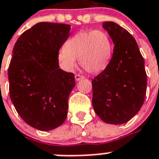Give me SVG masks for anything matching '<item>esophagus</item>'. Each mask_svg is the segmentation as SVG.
<instances>
[{
    "mask_svg": "<svg viewBox=\"0 0 159 159\" xmlns=\"http://www.w3.org/2000/svg\"><path fill=\"white\" fill-rule=\"evenodd\" d=\"M84 77L82 75H79V74H77V75H75V79L76 81H80V80L83 79Z\"/></svg>",
    "mask_w": 159,
    "mask_h": 159,
    "instance_id": "1",
    "label": "esophagus"
}]
</instances>
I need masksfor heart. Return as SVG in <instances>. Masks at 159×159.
<instances>
[{"instance_id": "b5f03b06", "label": "heart", "mask_w": 159, "mask_h": 159, "mask_svg": "<svg viewBox=\"0 0 159 159\" xmlns=\"http://www.w3.org/2000/svg\"><path fill=\"white\" fill-rule=\"evenodd\" d=\"M113 54V43L109 34L103 30L81 31L65 42L59 51L58 60L67 71L80 65L91 73H100L109 64Z\"/></svg>"}]
</instances>
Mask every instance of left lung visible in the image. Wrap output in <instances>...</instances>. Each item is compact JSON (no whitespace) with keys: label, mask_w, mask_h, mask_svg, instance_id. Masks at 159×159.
Returning <instances> with one entry per match:
<instances>
[{"label":"left lung","mask_w":159,"mask_h":159,"mask_svg":"<svg viewBox=\"0 0 159 159\" xmlns=\"http://www.w3.org/2000/svg\"><path fill=\"white\" fill-rule=\"evenodd\" d=\"M102 27L114 44L109 64L92 80V105L104 122L123 124L140 111L146 94L144 61L135 38L113 22Z\"/></svg>","instance_id":"1"}]
</instances>
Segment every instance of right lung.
Wrapping results in <instances>:
<instances>
[{"label": "right lung", "mask_w": 159, "mask_h": 159, "mask_svg": "<svg viewBox=\"0 0 159 159\" xmlns=\"http://www.w3.org/2000/svg\"><path fill=\"white\" fill-rule=\"evenodd\" d=\"M70 25L42 22L25 31L13 49L8 69L10 97L22 119L40 131L64 123L74 74L59 68L58 54Z\"/></svg>", "instance_id": "1"}]
</instances>
